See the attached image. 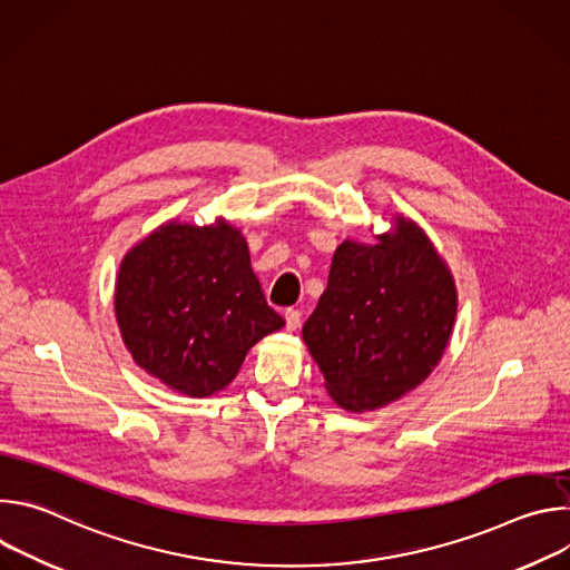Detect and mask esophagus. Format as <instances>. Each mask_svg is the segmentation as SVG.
<instances>
[{
	"mask_svg": "<svg viewBox=\"0 0 570 570\" xmlns=\"http://www.w3.org/2000/svg\"><path fill=\"white\" fill-rule=\"evenodd\" d=\"M284 320H286V330L295 332L299 327V322H302V311L299 308H286Z\"/></svg>",
	"mask_w": 570,
	"mask_h": 570,
	"instance_id": "34e87169",
	"label": "esophagus"
}]
</instances>
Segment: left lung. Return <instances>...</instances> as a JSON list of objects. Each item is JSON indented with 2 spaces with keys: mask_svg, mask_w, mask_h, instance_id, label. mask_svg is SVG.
I'll use <instances>...</instances> for the list:
<instances>
[{
  "mask_svg": "<svg viewBox=\"0 0 570 570\" xmlns=\"http://www.w3.org/2000/svg\"><path fill=\"white\" fill-rule=\"evenodd\" d=\"M453 277L411 220L376 246H338L327 291L304 322V343L334 401L374 411L417 387L442 358L453 332Z\"/></svg>",
  "mask_w": 570,
  "mask_h": 570,
  "instance_id": "left-lung-1",
  "label": "left lung"
}]
</instances>
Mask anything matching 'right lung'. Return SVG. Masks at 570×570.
<instances>
[{
    "label": "right lung",
    "instance_id": "add662e5",
    "mask_svg": "<svg viewBox=\"0 0 570 570\" xmlns=\"http://www.w3.org/2000/svg\"><path fill=\"white\" fill-rule=\"evenodd\" d=\"M117 322L139 367L189 394L225 387L284 320L264 297L238 229L169 223L121 264Z\"/></svg>",
    "mask_w": 570,
    "mask_h": 570
}]
</instances>
